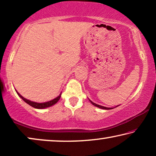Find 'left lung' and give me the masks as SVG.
<instances>
[{
    "mask_svg": "<svg viewBox=\"0 0 156 156\" xmlns=\"http://www.w3.org/2000/svg\"><path fill=\"white\" fill-rule=\"evenodd\" d=\"M89 101H90V100H89ZM90 102L91 104H93L94 106H97V107H98V108H102V109H106V110H108V109H112V108H107V107H105V106H100V105H98V104H95V103H94V102H92L91 101H90Z\"/></svg>",
    "mask_w": 156,
    "mask_h": 156,
    "instance_id": "left-lung-1",
    "label": "left lung"
}]
</instances>
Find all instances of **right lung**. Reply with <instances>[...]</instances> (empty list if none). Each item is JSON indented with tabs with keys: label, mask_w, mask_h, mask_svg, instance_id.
Instances as JSON below:
<instances>
[{
	"label": "right lung",
	"mask_w": 156,
	"mask_h": 156,
	"mask_svg": "<svg viewBox=\"0 0 156 156\" xmlns=\"http://www.w3.org/2000/svg\"><path fill=\"white\" fill-rule=\"evenodd\" d=\"M17 94H18L19 97H20L21 99H22L23 101H24L25 102H26V103L27 104H29L30 106H33V108H48V107H50V106L54 105V104H55L57 103V101H59V99H60L61 97V94L62 93L59 94L58 97L55 98V99L51 100V101H49L48 102H44V103H37V102H34V101H30V100L25 99V98H24L23 97H22L20 94H19L18 91H16Z\"/></svg>",
	"instance_id": "obj_1"
}]
</instances>
